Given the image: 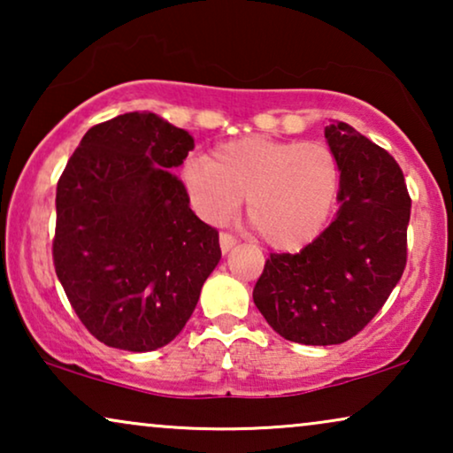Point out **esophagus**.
Listing matches in <instances>:
<instances>
[{
    "label": "esophagus",
    "mask_w": 453,
    "mask_h": 453,
    "mask_svg": "<svg viewBox=\"0 0 453 453\" xmlns=\"http://www.w3.org/2000/svg\"><path fill=\"white\" fill-rule=\"evenodd\" d=\"M234 245H237V239H234L233 234H228V233H222L220 234V250H222V253H228Z\"/></svg>",
    "instance_id": "obj_1"
}]
</instances>
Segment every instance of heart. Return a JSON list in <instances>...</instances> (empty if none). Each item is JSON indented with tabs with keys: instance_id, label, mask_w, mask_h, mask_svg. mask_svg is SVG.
<instances>
[{
	"instance_id": "heart-1",
	"label": "heart",
	"mask_w": 453,
	"mask_h": 453,
	"mask_svg": "<svg viewBox=\"0 0 453 453\" xmlns=\"http://www.w3.org/2000/svg\"><path fill=\"white\" fill-rule=\"evenodd\" d=\"M183 185L203 220L225 225L247 197V219L274 250L311 243L330 219L340 189V165L319 142L251 135L225 142L212 160L196 157Z\"/></svg>"
}]
</instances>
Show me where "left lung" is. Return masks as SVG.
Listing matches in <instances>:
<instances>
[{"mask_svg": "<svg viewBox=\"0 0 453 453\" xmlns=\"http://www.w3.org/2000/svg\"><path fill=\"white\" fill-rule=\"evenodd\" d=\"M326 140L340 165L338 212L299 253H272L253 303L290 342L330 346L357 336L383 307L406 265L411 196L398 163L336 121Z\"/></svg>", "mask_w": 453, "mask_h": 453, "instance_id": "left-lung-1", "label": "left lung"}]
</instances>
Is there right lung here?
Returning a JSON list of instances; mask_svg holds the SVG:
<instances>
[{"label":"right lung","mask_w":453,"mask_h":453,"mask_svg":"<svg viewBox=\"0 0 453 453\" xmlns=\"http://www.w3.org/2000/svg\"><path fill=\"white\" fill-rule=\"evenodd\" d=\"M191 148L185 129L134 111L90 127L61 173L55 272L103 344L129 352L169 344L220 262L219 233L169 173Z\"/></svg>","instance_id":"obj_1"}]
</instances>
